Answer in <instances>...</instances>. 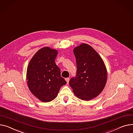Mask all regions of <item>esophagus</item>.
<instances>
[{
    "label": "esophagus",
    "mask_w": 133,
    "mask_h": 133,
    "mask_svg": "<svg viewBox=\"0 0 133 133\" xmlns=\"http://www.w3.org/2000/svg\"><path fill=\"white\" fill-rule=\"evenodd\" d=\"M65 79H66V82H67V83L68 84V83H69V78L67 77V78H66Z\"/></svg>",
    "instance_id": "1"
}]
</instances>
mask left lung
<instances>
[{"instance_id": "left-lung-1", "label": "left lung", "mask_w": 133, "mask_h": 133, "mask_svg": "<svg viewBox=\"0 0 133 133\" xmlns=\"http://www.w3.org/2000/svg\"><path fill=\"white\" fill-rule=\"evenodd\" d=\"M73 52L77 70L76 76L69 80V85L78 98L89 101L104 89L107 81V68L100 56L88 44H81Z\"/></svg>"}]
</instances>
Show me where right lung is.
Masks as SVG:
<instances>
[{
	"mask_svg": "<svg viewBox=\"0 0 133 133\" xmlns=\"http://www.w3.org/2000/svg\"><path fill=\"white\" fill-rule=\"evenodd\" d=\"M56 50L42 48L29 62L26 80L31 93L43 102L56 98L61 86L67 83L60 75V69L55 63Z\"/></svg>",
	"mask_w": 133,
	"mask_h": 133,
	"instance_id": "right-lung-1",
	"label": "right lung"
}]
</instances>
